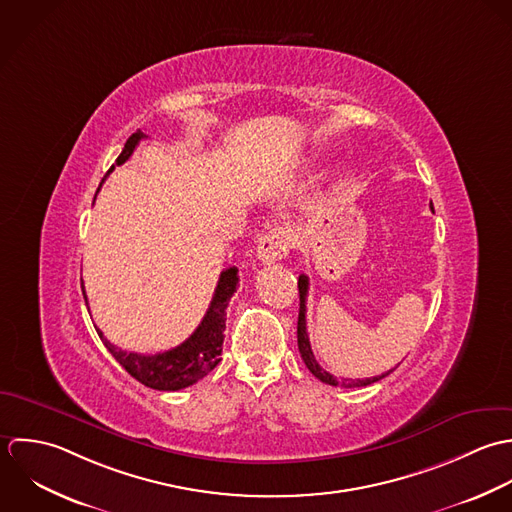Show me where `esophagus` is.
I'll list each match as a JSON object with an SVG mask.
<instances>
[{
  "label": "esophagus",
  "mask_w": 512,
  "mask_h": 512,
  "mask_svg": "<svg viewBox=\"0 0 512 512\" xmlns=\"http://www.w3.org/2000/svg\"><path fill=\"white\" fill-rule=\"evenodd\" d=\"M289 249H291V239L287 229L281 225H275L257 241V259L269 265L287 257Z\"/></svg>",
  "instance_id": "obj_1"
}]
</instances>
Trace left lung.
<instances>
[{
    "label": "left lung",
    "mask_w": 512,
    "mask_h": 512,
    "mask_svg": "<svg viewBox=\"0 0 512 512\" xmlns=\"http://www.w3.org/2000/svg\"><path fill=\"white\" fill-rule=\"evenodd\" d=\"M431 209H433V207H431ZM307 295L308 277L307 275H301V277H299V299H301V307H299L297 340H299V352H301V358H303V362L307 364V368L310 370V374H312L314 378H318L320 382H324V384H328V386H342V388H362V386H370V384H374V382H378V380H382V378H386V376H390V374L394 372V368H392V370L384 372L382 376H374V378H366V380H348V378H336V376H332L330 372L322 370V368L318 366V362H316L314 354H312V348H310V340H308Z\"/></svg>",
    "instance_id": "8db88e82"
}]
</instances>
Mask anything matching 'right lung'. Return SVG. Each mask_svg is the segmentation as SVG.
<instances>
[{
    "mask_svg": "<svg viewBox=\"0 0 512 512\" xmlns=\"http://www.w3.org/2000/svg\"><path fill=\"white\" fill-rule=\"evenodd\" d=\"M142 138H146V134L138 130L126 140L120 156L116 158V166L124 164L132 156L134 148L138 146V142ZM112 170H114V166L108 172H112ZM237 283H239L237 267H229V269L221 271L213 299L209 303V308H207L200 326L194 330V334L188 340H184L180 346H176L172 350H166L160 354L126 352V350H120L118 346L110 344L99 328H97V332H99L106 350L114 356V360L134 380H138L146 388L160 390V392H176V390L188 388V386L200 382L221 360L219 356H221L223 338H225L223 330H225L227 305H229V299L233 297V293L237 291ZM83 297L89 307L85 291H83Z\"/></svg>",
    "mask_w": 512,
    "mask_h": 512,
    "instance_id": "right-lung-1",
    "label": "right lung"
}]
</instances>
